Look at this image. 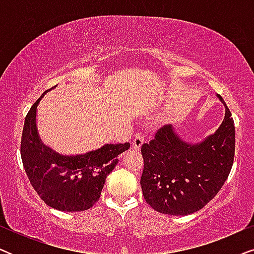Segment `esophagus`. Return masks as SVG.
<instances>
[{"label":"esophagus","mask_w":254,"mask_h":254,"mask_svg":"<svg viewBox=\"0 0 254 254\" xmlns=\"http://www.w3.org/2000/svg\"><path fill=\"white\" fill-rule=\"evenodd\" d=\"M143 142H144V137L142 136V135L138 134V135H136V137H135L134 140H133L131 147H133L134 150H140L141 147H142V144H143Z\"/></svg>","instance_id":"esophagus-1"}]
</instances>
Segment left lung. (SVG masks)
<instances>
[{"instance_id": "left-lung-1", "label": "left lung", "mask_w": 254, "mask_h": 254, "mask_svg": "<svg viewBox=\"0 0 254 254\" xmlns=\"http://www.w3.org/2000/svg\"><path fill=\"white\" fill-rule=\"evenodd\" d=\"M225 116L215 133L192 143L172 125L159 128L141 148V187L147 203L162 214L185 216L202 209L218 193L235 157L234 119L223 98Z\"/></svg>"}]
</instances>
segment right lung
<instances>
[{"instance_id":"add662e5","label":"right lung","mask_w":254,"mask_h":254,"mask_svg":"<svg viewBox=\"0 0 254 254\" xmlns=\"http://www.w3.org/2000/svg\"><path fill=\"white\" fill-rule=\"evenodd\" d=\"M46 93L33 104L24 121L20 142L24 169L47 206L68 213L86 210L99 200L106 177L118 164L117 157L130 145L104 144L79 155H62L47 147L37 128V107Z\"/></svg>"}]
</instances>
